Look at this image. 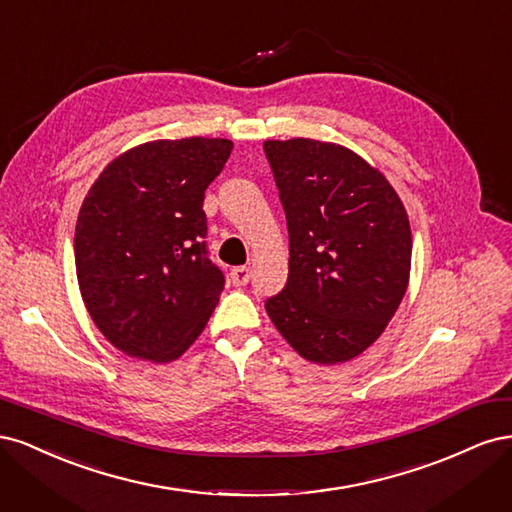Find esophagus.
Segmentation results:
<instances>
[{
    "label": "esophagus",
    "instance_id": "34e87169",
    "mask_svg": "<svg viewBox=\"0 0 512 512\" xmlns=\"http://www.w3.org/2000/svg\"><path fill=\"white\" fill-rule=\"evenodd\" d=\"M230 282H232V286H245L247 282H250V269L235 267L230 271Z\"/></svg>",
    "mask_w": 512,
    "mask_h": 512
}]
</instances>
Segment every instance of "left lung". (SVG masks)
<instances>
[{
  "instance_id": "8db88e82",
  "label": "left lung",
  "mask_w": 512,
  "mask_h": 512,
  "mask_svg": "<svg viewBox=\"0 0 512 512\" xmlns=\"http://www.w3.org/2000/svg\"><path fill=\"white\" fill-rule=\"evenodd\" d=\"M286 213L290 258L265 309L303 359L359 356L404 299L412 235L404 205L376 168L312 138L262 145Z\"/></svg>"
}]
</instances>
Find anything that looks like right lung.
<instances>
[{"label":"right lung","instance_id":"1","mask_svg":"<svg viewBox=\"0 0 512 512\" xmlns=\"http://www.w3.org/2000/svg\"><path fill=\"white\" fill-rule=\"evenodd\" d=\"M230 151L226 138L145 143L108 164L83 200L76 277L91 320L128 356L175 361L220 301L203 200Z\"/></svg>","mask_w":512,"mask_h":512}]
</instances>
